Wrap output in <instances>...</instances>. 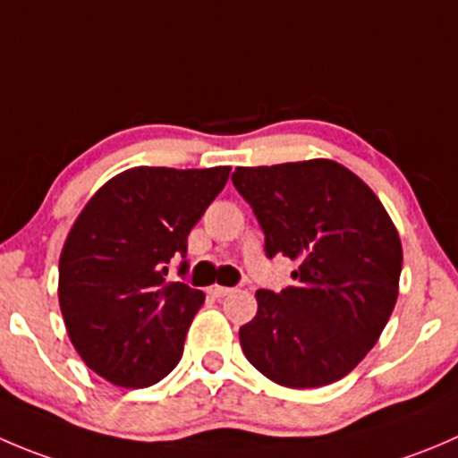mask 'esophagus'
Returning <instances> with one entry per match:
<instances>
[{"instance_id": "1", "label": "esophagus", "mask_w": 458, "mask_h": 458, "mask_svg": "<svg viewBox=\"0 0 458 458\" xmlns=\"http://www.w3.org/2000/svg\"><path fill=\"white\" fill-rule=\"evenodd\" d=\"M230 293H233V288H228V286H219V284L210 286V295L216 297V300H221V297L230 295Z\"/></svg>"}]
</instances>
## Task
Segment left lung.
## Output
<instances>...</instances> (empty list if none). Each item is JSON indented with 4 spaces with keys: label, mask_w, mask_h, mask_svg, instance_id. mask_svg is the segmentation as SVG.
Wrapping results in <instances>:
<instances>
[{
    "label": "left lung",
    "mask_w": 458,
    "mask_h": 458,
    "mask_svg": "<svg viewBox=\"0 0 458 458\" xmlns=\"http://www.w3.org/2000/svg\"><path fill=\"white\" fill-rule=\"evenodd\" d=\"M266 255L297 261L295 286L257 291L239 328L248 362L293 389L344 378L378 342L398 297L403 246L369 185L328 158L237 167Z\"/></svg>",
    "instance_id": "left-lung-1"
}]
</instances>
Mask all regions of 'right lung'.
Listing matches in <instances>:
<instances>
[{"instance_id":"right-lung-1","label":"right lung","mask_w":458,"mask_h":458,"mask_svg":"<svg viewBox=\"0 0 458 458\" xmlns=\"http://www.w3.org/2000/svg\"><path fill=\"white\" fill-rule=\"evenodd\" d=\"M230 167H131L84 206L60 255L62 318L84 365L111 385L148 387L183 356L203 295L167 282L172 257L228 181ZM185 261L179 273H185Z\"/></svg>"}]
</instances>
